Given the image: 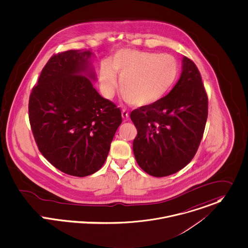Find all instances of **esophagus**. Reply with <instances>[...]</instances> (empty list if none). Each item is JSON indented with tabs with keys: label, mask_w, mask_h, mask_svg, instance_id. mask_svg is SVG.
Wrapping results in <instances>:
<instances>
[{
	"label": "esophagus",
	"mask_w": 248,
	"mask_h": 248,
	"mask_svg": "<svg viewBox=\"0 0 248 248\" xmlns=\"http://www.w3.org/2000/svg\"><path fill=\"white\" fill-rule=\"evenodd\" d=\"M122 117H123L124 120H127V119L129 118V111L124 108V109L122 110Z\"/></svg>",
	"instance_id": "esophagus-1"
}]
</instances>
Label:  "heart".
I'll list each match as a JSON object with an SVG mask.
<instances>
[{
  "mask_svg": "<svg viewBox=\"0 0 248 248\" xmlns=\"http://www.w3.org/2000/svg\"><path fill=\"white\" fill-rule=\"evenodd\" d=\"M120 76L123 97L135 107H150L172 89L179 75L175 58L155 52L122 49L108 62H104L99 70V83L105 96L114 93Z\"/></svg>",
  "mask_w": 248,
  "mask_h": 248,
  "instance_id": "1",
  "label": "heart"
}]
</instances>
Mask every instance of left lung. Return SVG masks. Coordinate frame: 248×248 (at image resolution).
I'll list each match as a JSON object with an SVG mask.
<instances>
[{"label": "left lung", "mask_w": 248, "mask_h": 248, "mask_svg": "<svg viewBox=\"0 0 248 248\" xmlns=\"http://www.w3.org/2000/svg\"><path fill=\"white\" fill-rule=\"evenodd\" d=\"M208 100L192 61H182V73L172 90L157 104L132 111L137 128L133 152L140 167L154 177H165L188 165L203 135Z\"/></svg>", "instance_id": "obj_1"}]
</instances>
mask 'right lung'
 Wrapping results in <instances>:
<instances>
[{"label": "right lung", "instance_id": "obj_1", "mask_svg": "<svg viewBox=\"0 0 248 248\" xmlns=\"http://www.w3.org/2000/svg\"><path fill=\"white\" fill-rule=\"evenodd\" d=\"M91 50L52 56L32 89L28 112L43 156L62 172L85 177L105 164L122 114L94 88Z\"/></svg>", "mask_w": 248, "mask_h": 248}]
</instances>
